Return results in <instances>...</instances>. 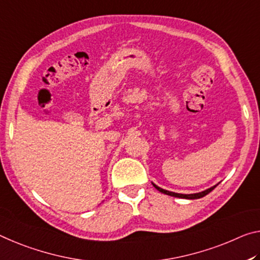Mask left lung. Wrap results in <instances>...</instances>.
Returning a JSON list of instances; mask_svg holds the SVG:
<instances>
[{
    "label": "left lung",
    "instance_id": "1",
    "mask_svg": "<svg viewBox=\"0 0 260 260\" xmlns=\"http://www.w3.org/2000/svg\"><path fill=\"white\" fill-rule=\"evenodd\" d=\"M154 185V188L156 190H159L160 192H162L165 194H168V196H172V197H177V198H185V199H198V198H202L204 196H206L207 193H210L212 190H213L216 185L212 186V188L207 189L205 191H203V192H199V193H191V194H183V193H176V192H172V191H168V190H165V189H161L159 188L158 185L153 184Z\"/></svg>",
    "mask_w": 260,
    "mask_h": 260
}]
</instances>
